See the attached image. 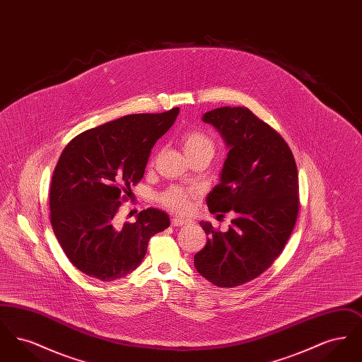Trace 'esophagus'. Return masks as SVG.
Segmentation results:
<instances>
[{"label": "esophagus", "mask_w": 362, "mask_h": 362, "mask_svg": "<svg viewBox=\"0 0 362 362\" xmlns=\"http://www.w3.org/2000/svg\"><path fill=\"white\" fill-rule=\"evenodd\" d=\"M191 221L189 220H185L180 217H173V226H183V225H189Z\"/></svg>", "instance_id": "1"}]
</instances>
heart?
<instances>
[{"instance_id":"b5f03b06","label":"heart","mask_w":362,"mask_h":362,"mask_svg":"<svg viewBox=\"0 0 362 362\" xmlns=\"http://www.w3.org/2000/svg\"><path fill=\"white\" fill-rule=\"evenodd\" d=\"M182 148L185 155L191 158L195 157H205L210 160L214 155V141L211 137L201 132V130H191L182 137ZM192 194L180 189V187H170L158 195V201L168 209L176 213H186L189 209V201Z\"/></svg>"}]
</instances>
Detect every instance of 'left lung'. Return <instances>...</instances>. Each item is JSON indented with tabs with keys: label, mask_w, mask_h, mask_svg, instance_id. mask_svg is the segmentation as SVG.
<instances>
[{
	"label": "left lung",
	"mask_w": 362,
	"mask_h": 362,
	"mask_svg": "<svg viewBox=\"0 0 362 362\" xmlns=\"http://www.w3.org/2000/svg\"><path fill=\"white\" fill-rule=\"evenodd\" d=\"M202 121L229 148L207 207L235 218L226 232L201 223L209 239L194 266L213 285L235 288L267 270L291 238L300 206L297 165L285 139L245 107H220Z\"/></svg>",
	"instance_id": "obj_1"
}]
</instances>
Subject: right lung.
Segmentation results:
<instances>
[{
	"instance_id": "obj_1",
	"label": "right lung",
	"mask_w": 362,
	"mask_h": 362,
	"mask_svg": "<svg viewBox=\"0 0 362 362\" xmlns=\"http://www.w3.org/2000/svg\"><path fill=\"white\" fill-rule=\"evenodd\" d=\"M179 114H133L86 130L65 146L54 170L50 220L71 264L86 276L114 281L136 270L149 239L170 226L149 207L136 223L117 224L121 201L142 179L151 151Z\"/></svg>"
}]
</instances>
